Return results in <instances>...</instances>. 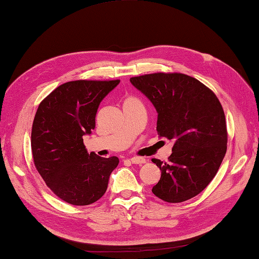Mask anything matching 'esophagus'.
I'll return each mask as SVG.
<instances>
[{
	"label": "esophagus",
	"instance_id": "1",
	"mask_svg": "<svg viewBox=\"0 0 259 259\" xmlns=\"http://www.w3.org/2000/svg\"><path fill=\"white\" fill-rule=\"evenodd\" d=\"M130 160H131V163L136 164V165H143L147 161L144 157H133Z\"/></svg>",
	"mask_w": 259,
	"mask_h": 259
}]
</instances>
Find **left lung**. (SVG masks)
Returning <instances> with one entry per match:
<instances>
[{
	"label": "left lung",
	"instance_id": "left-lung-1",
	"mask_svg": "<svg viewBox=\"0 0 259 259\" xmlns=\"http://www.w3.org/2000/svg\"><path fill=\"white\" fill-rule=\"evenodd\" d=\"M130 82L155 106L159 137L174 141L168 163L153 159L161 170L153 193L169 203L200 194L213 180L227 151L220 101L200 80L181 73L147 74Z\"/></svg>",
	"mask_w": 259,
	"mask_h": 259
}]
</instances>
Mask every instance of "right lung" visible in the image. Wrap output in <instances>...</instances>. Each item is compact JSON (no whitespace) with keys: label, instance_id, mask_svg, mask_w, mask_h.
Returning <instances> with one entry per match:
<instances>
[{"label":"right lung","instance_id":"right-lung-1","mask_svg":"<svg viewBox=\"0 0 259 259\" xmlns=\"http://www.w3.org/2000/svg\"><path fill=\"white\" fill-rule=\"evenodd\" d=\"M120 83L115 80H72L55 89L34 115L31 150L35 168L59 199L89 205L108 189L118 157L89 154L83 136L95 128L99 105Z\"/></svg>","mask_w":259,"mask_h":259}]
</instances>
